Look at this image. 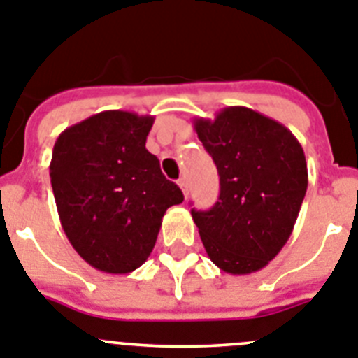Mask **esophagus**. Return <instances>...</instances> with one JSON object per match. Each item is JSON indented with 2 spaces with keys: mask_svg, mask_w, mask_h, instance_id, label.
I'll return each mask as SVG.
<instances>
[{
  "mask_svg": "<svg viewBox=\"0 0 358 358\" xmlns=\"http://www.w3.org/2000/svg\"><path fill=\"white\" fill-rule=\"evenodd\" d=\"M178 187H180V189H182L183 196L189 194V185H187V180L185 178H180L178 180Z\"/></svg>",
  "mask_w": 358,
  "mask_h": 358,
  "instance_id": "obj_1",
  "label": "esophagus"
}]
</instances>
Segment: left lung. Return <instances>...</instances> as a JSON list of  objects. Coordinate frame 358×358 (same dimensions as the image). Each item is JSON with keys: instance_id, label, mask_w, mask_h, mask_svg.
Wrapping results in <instances>:
<instances>
[{"instance_id": "obj_1", "label": "left lung", "mask_w": 358, "mask_h": 358, "mask_svg": "<svg viewBox=\"0 0 358 358\" xmlns=\"http://www.w3.org/2000/svg\"><path fill=\"white\" fill-rule=\"evenodd\" d=\"M214 159L221 192L210 210H192L212 262L250 275L271 262L289 241L308 185L307 160L289 128L246 107L215 119H194Z\"/></svg>"}]
</instances>
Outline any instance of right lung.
Listing matches in <instances>:
<instances>
[{
  "mask_svg": "<svg viewBox=\"0 0 358 358\" xmlns=\"http://www.w3.org/2000/svg\"><path fill=\"white\" fill-rule=\"evenodd\" d=\"M153 115L105 110L66 128L53 146L51 187L71 246L94 269L127 275L148 260L162 217L183 201L146 150Z\"/></svg>",
  "mask_w": 358,
  "mask_h": 358,
  "instance_id": "obj_1",
  "label": "right lung"
}]
</instances>
